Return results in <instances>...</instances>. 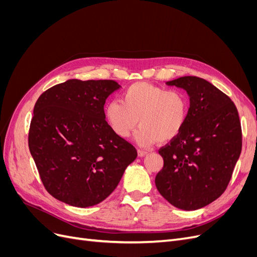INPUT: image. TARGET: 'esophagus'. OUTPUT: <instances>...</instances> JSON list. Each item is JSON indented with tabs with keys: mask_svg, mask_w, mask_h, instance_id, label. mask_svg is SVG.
<instances>
[{
	"mask_svg": "<svg viewBox=\"0 0 257 257\" xmlns=\"http://www.w3.org/2000/svg\"><path fill=\"white\" fill-rule=\"evenodd\" d=\"M148 153H149V152H148L147 150H143V149H139L138 150V155H139V157H145V155H147Z\"/></svg>",
	"mask_w": 257,
	"mask_h": 257,
	"instance_id": "34e87169",
	"label": "esophagus"
}]
</instances>
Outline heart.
Instances as JSON below:
<instances>
[{
  "instance_id": "b5f03b06",
  "label": "heart",
  "mask_w": 257,
  "mask_h": 257,
  "mask_svg": "<svg viewBox=\"0 0 257 257\" xmlns=\"http://www.w3.org/2000/svg\"><path fill=\"white\" fill-rule=\"evenodd\" d=\"M188 115L189 98L183 92L149 82L130 85L122 93V102L112 100L105 107L108 125L119 137H128L139 122L135 139L143 147L175 138Z\"/></svg>"
}]
</instances>
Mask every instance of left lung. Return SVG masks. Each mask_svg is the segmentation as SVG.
Returning a JSON list of instances; mask_svg holds the SVG:
<instances>
[{
    "label": "left lung",
    "mask_w": 257,
    "mask_h": 257,
    "mask_svg": "<svg viewBox=\"0 0 257 257\" xmlns=\"http://www.w3.org/2000/svg\"><path fill=\"white\" fill-rule=\"evenodd\" d=\"M190 96L182 131L159 153L164 166L155 177L161 195L182 210L203 208L226 190L242 148L238 110L212 83L195 76L167 81Z\"/></svg>",
    "instance_id": "left-lung-1"
}]
</instances>
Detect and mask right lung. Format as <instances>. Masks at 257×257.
<instances>
[{"instance_id": "1", "label": "right lung", "mask_w": 257, "mask_h": 257, "mask_svg": "<svg viewBox=\"0 0 257 257\" xmlns=\"http://www.w3.org/2000/svg\"><path fill=\"white\" fill-rule=\"evenodd\" d=\"M113 80L69 79L38 97L29 132L31 155L50 195L75 207L99 204L137 158L108 125L104 105Z\"/></svg>"}]
</instances>
